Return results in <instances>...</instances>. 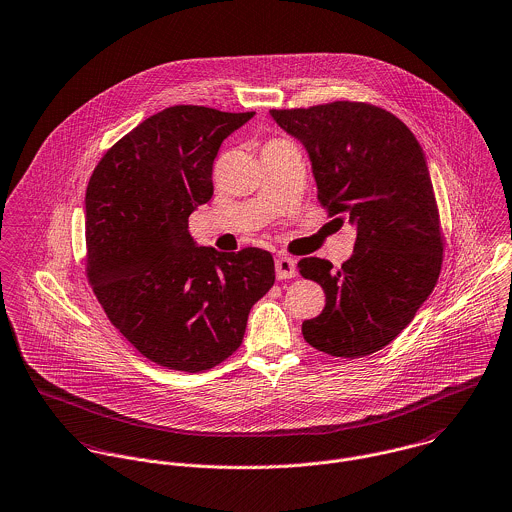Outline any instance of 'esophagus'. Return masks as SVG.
<instances>
[{"label": "esophagus", "instance_id": "1", "mask_svg": "<svg viewBox=\"0 0 512 512\" xmlns=\"http://www.w3.org/2000/svg\"><path fill=\"white\" fill-rule=\"evenodd\" d=\"M276 276L278 280H290L295 276V260L290 256H278L276 258Z\"/></svg>", "mask_w": 512, "mask_h": 512}]
</instances>
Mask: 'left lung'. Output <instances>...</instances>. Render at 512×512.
I'll return each mask as SVG.
<instances>
[{
  "label": "left lung",
  "instance_id": "8db88e82",
  "mask_svg": "<svg viewBox=\"0 0 512 512\" xmlns=\"http://www.w3.org/2000/svg\"><path fill=\"white\" fill-rule=\"evenodd\" d=\"M270 114L307 149L321 207L357 228L355 252L339 270L321 258L297 264L325 292L323 311L301 325L303 339L331 357L376 353L438 282L443 232L426 155L402 120L366 102Z\"/></svg>",
  "mask_w": 512,
  "mask_h": 512
}]
</instances>
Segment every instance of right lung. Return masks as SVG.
<instances>
[{"label":"right lung","mask_w":512,"mask_h":512,"mask_svg":"<svg viewBox=\"0 0 512 512\" xmlns=\"http://www.w3.org/2000/svg\"><path fill=\"white\" fill-rule=\"evenodd\" d=\"M252 116L165 108L110 147L88 181V282L110 323L155 365H220L274 286L270 252H219L189 234V215L213 197L220 144Z\"/></svg>","instance_id":"1"}]
</instances>
